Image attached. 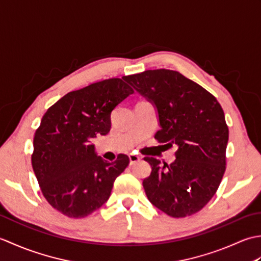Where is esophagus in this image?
<instances>
[{"label": "esophagus", "mask_w": 261, "mask_h": 261, "mask_svg": "<svg viewBox=\"0 0 261 261\" xmlns=\"http://www.w3.org/2000/svg\"><path fill=\"white\" fill-rule=\"evenodd\" d=\"M129 160H130V165H134L136 163H138L140 160V157L138 156V154L135 153H130L129 154Z\"/></svg>", "instance_id": "34e87169"}]
</instances>
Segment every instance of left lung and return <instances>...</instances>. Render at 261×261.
I'll return each instance as SVG.
<instances>
[{"instance_id":"8db88e82","label":"left lung","mask_w":261,"mask_h":261,"mask_svg":"<svg viewBox=\"0 0 261 261\" xmlns=\"http://www.w3.org/2000/svg\"><path fill=\"white\" fill-rule=\"evenodd\" d=\"M123 79L156 107L160 130L154 139L178 148L170 165L145 157L151 166L142 181L148 199L173 218L195 214L213 197L225 171L229 129L222 108L178 71L153 69Z\"/></svg>"}]
</instances>
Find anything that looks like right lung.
<instances>
[{
    "instance_id": "1",
    "label": "right lung",
    "mask_w": 261,
    "mask_h": 261,
    "mask_svg": "<svg viewBox=\"0 0 261 261\" xmlns=\"http://www.w3.org/2000/svg\"><path fill=\"white\" fill-rule=\"evenodd\" d=\"M132 93L121 79L104 80L67 93L42 116L33 138L32 168L48 203L68 218H85L101 207L129 165L122 153L105 162L92 140L109 134L111 113Z\"/></svg>"
}]
</instances>
